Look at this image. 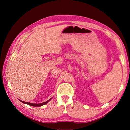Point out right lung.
Wrapping results in <instances>:
<instances>
[{
  "label": "right lung",
  "mask_w": 130,
  "mask_h": 130,
  "mask_svg": "<svg viewBox=\"0 0 130 130\" xmlns=\"http://www.w3.org/2000/svg\"><path fill=\"white\" fill-rule=\"evenodd\" d=\"M52 99V98L50 99H49V100L46 101V102H44V103H39V104H34V103H28V102H23V101H22V100H20L22 103H25V104L29 105H30V106H33V107H41V106H42V105L47 104V103L48 102H49L50 100H51Z\"/></svg>",
  "instance_id": "obj_1"
}]
</instances>
